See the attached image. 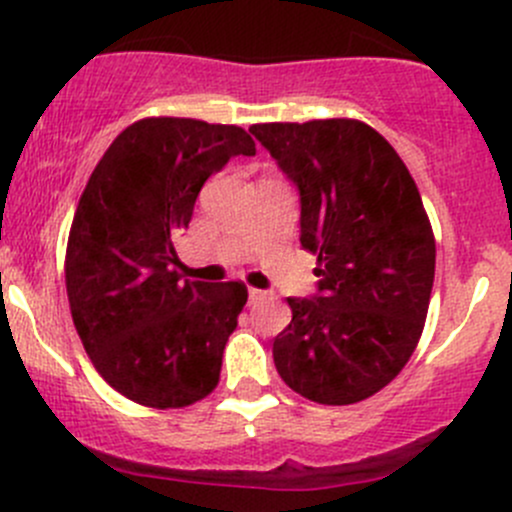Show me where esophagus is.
Returning a JSON list of instances; mask_svg holds the SVG:
<instances>
[{
    "mask_svg": "<svg viewBox=\"0 0 512 512\" xmlns=\"http://www.w3.org/2000/svg\"><path fill=\"white\" fill-rule=\"evenodd\" d=\"M265 297H267V292H262V289H255V287L247 289V302H250V304L262 302V299H265Z\"/></svg>",
    "mask_w": 512,
    "mask_h": 512,
    "instance_id": "1",
    "label": "esophagus"
}]
</instances>
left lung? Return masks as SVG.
Returning a JSON list of instances; mask_svg holds the SVG:
<instances>
[{"mask_svg":"<svg viewBox=\"0 0 512 512\" xmlns=\"http://www.w3.org/2000/svg\"><path fill=\"white\" fill-rule=\"evenodd\" d=\"M250 133L297 185L299 240L319 265L317 297L287 299L277 371L317 404L369 399L411 359L431 302L436 240L414 178L356 118L257 123Z\"/></svg>","mask_w":512,"mask_h":512,"instance_id":"obj_1","label":"left lung"}]
</instances>
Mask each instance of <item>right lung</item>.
I'll return each instance as SVG.
<instances>
[{
    "label": "right lung",
    "mask_w": 512,
    "mask_h": 512,
    "mask_svg": "<svg viewBox=\"0 0 512 512\" xmlns=\"http://www.w3.org/2000/svg\"><path fill=\"white\" fill-rule=\"evenodd\" d=\"M232 156H255L240 126L141 118L81 193L64 262L71 317L98 374L141 406L183 409L220 381L247 287L183 280L175 240Z\"/></svg>",
    "instance_id": "right-lung-1"
}]
</instances>
